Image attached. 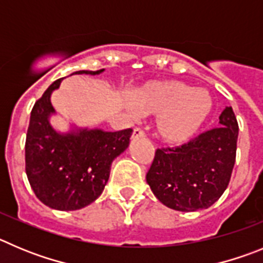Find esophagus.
<instances>
[{
    "instance_id": "1",
    "label": "esophagus",
    "mask_w": 263,
    "mask_h": 263,
    "mask_svg": "<svg viewBox=\"0 0 263 263\" xmlns=\"http://www.w3.org/2000/svg\"><path fill=\"white\" fill-rule=\"evenodd\" d=\"M144 136H145V134H144L143 129L139 128V127L134 128V132H132V139H139V137H144Z\"/></svg>"
}]
</instances>
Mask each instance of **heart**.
Instances as JSON below:
<instances>
[{
    "instance_id": "b5f03b06",
    "label": "heart",
    "mask_w": 263,
    "mask_h": 263,
    "mask_svg": "<svg viewBox=\"0 0 263 263\" xmlns=\"http://www.w3.org/2000/svg\"><path fill=\"white\" fill-rule=\"evenodd\" d=\"M214 101L205 89L181 81H152L135 91L127 108L132 115L141 111L157 115L156 131L162 140L178 144L190 139L207 120Z\"/></svg>"
}]
</instances>
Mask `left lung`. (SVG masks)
<instances>
[{
    "label": "left lung",
    "mask_w": 263,
    "mask_h": 263,
    "mask_svg": "<svg viewBox=\"0 0 263 263\" xmlns=\"http://www.w3.org/2000/svg\"><path fill=\"white\" fill-rule=\"evenodd\" d=\"M219 123L189 143L156 151L146 182L162 204L190 212L211 207L223 195L237 149L238 124L232 107L224 108Z\"/></svg>",
    "instance_id": "1"
}]
</instances>
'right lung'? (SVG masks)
<instances>
[{
	"instance_id": "add662e5",
	"label": "right lung",
	"mask_w": 263,
	"mask_h": 263,
	"mask_svg": "<svg viewBox=\"0 0 263 263\" xmlns=\"http://www.w3.org/2000/svg\"><path fill=\"white\" fill-rule=\"evenodd\" d=\"M101 70H79L73 74H99ZM56 80L35 102L26 136V174L42 203L59 211H74L102 194L112 161L127 149L132 129L106 132L74 128L60 134L49 123L55 114L52 91Z\"/></svg>"
}]
</instances>
